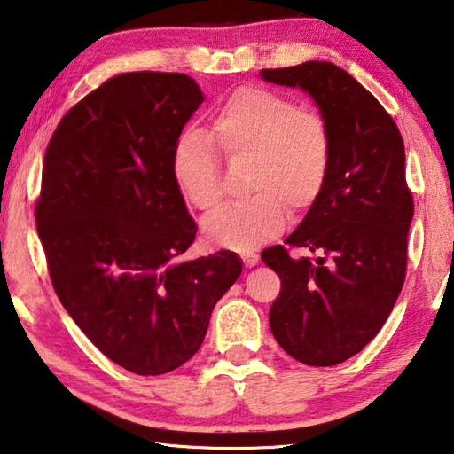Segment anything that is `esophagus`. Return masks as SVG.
I'll use <instances>...</instances> for the list:
<instances>
[{"mask_svg":"<svg viewBox=\"0 0 454 454\" xmlns=\"http://www.w3.org/2000/svg\"><path fill=\"white\" fill-rule=\"evenodd\" d=\"M242 260H244V263H246V268H254L255 263L260 262V255L254 254V252H244V254H242Z\"/></svg>","mask_w":454,"mask_h":454,"instance_id":"34e87169","label":"esophagus"}]
</instances>
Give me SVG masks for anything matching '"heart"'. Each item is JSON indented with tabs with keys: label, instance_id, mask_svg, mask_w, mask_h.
I'll use <instances>...</instances> for the list:
<instances>
[{
	"label": "heart",
	"instance_id": "obj_1",
	"mask_svg": "<svg viewBox=\"0 0 454 454\" xmlns=\"http://www.w3.org/2000/svg\"><path fill=\"white\" fill-rule=\"evenodd\" d=\"M212 137L226 156H252V199L222 206L202 222L212 248L250 252L279 234L286 208L301 212L325 184L332 143L325 121L282 95L244 87L222 103L210 121ZM170 175L183 199L210 210L222 199L220 160L212 141L186 129L170 153Z\"/></svg>",
	"mask_w": 454,
	"mask_h": 454
}]
</instances>
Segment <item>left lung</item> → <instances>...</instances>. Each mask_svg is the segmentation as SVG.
I'll return each mask as SVG.
<instances>
[{
    "instance_id": "8db88e82",
    "label": "left lung",
    "mask_w": 454,
    "mask_h": 454,
    "mask_svg": "<svg viewBox=\"0 0 454 454\" xmlns=\"http://www.w3.org/2000/svg\"><path fill=\"white\" fill-rule=\"evenodd\" d=\"M266 83L301 89L325 121L332 159L325 184L286 244L262 252L282 279L270 327L287 356L313 367L343 364L379 333L407 270L413 196L405 145L381 103L327 61L262 69Z\"/></svg>"
}]
</instances>
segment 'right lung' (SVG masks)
Returning a JSON list of instances; mask_svg holds the SVG:
<instances>
[{
  "mask_svg": "<svg viewBox=\"0 0 454 454\" xmlns=\"http://www.w3.org/2000/svg\"><path fill=\"white\" fill-rule=\"evenodd\" d=\"M204 97L183 73H122L89 93L49 141L35 208L57 298L90 341L137 375L186 364L242 260H178L196 224L170 175Z\"/></svg>",
  "mask_w": 454,
  "mask_h": 454,
  "instance_id": "add662e5",
  "label": "right lung"
}]
</instances>
